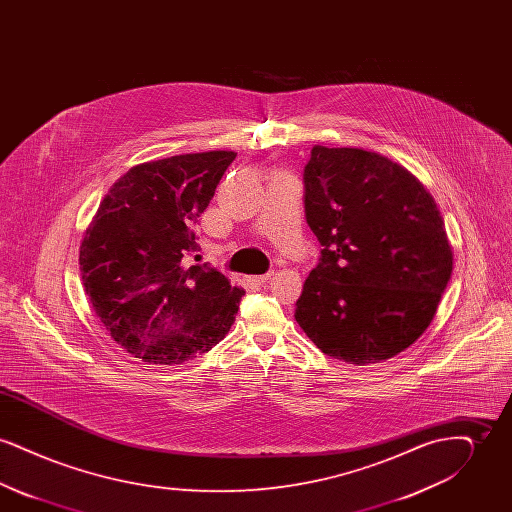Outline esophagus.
<instances>
[{"instance_id": "obj_1", "label": "esophagus", "mask_w": 512, "mask_h": 512, "mask_svg": "<svg viewBox=\"0 0 512 512\" xmlns=\"http://www.w3.org/2000/svg\"><path fill=\"white\" fill-rule=\"evenodd\" d=\"M274 276V272H267V274H263V276H251L249 280L253 282V284H259V286H263V284H267L268 280Z\"/></svg>"}]
</instances>
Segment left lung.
<instances>
[{
    "instance_id": "obj_1",
    "label": "left lung",
    "mask_w": 512,
    "mask_h": 512,
    "mask_svg": "<svg viewBox=\"0 0 512 512\" xmlns=\"http://www.w3.org/2000/svg\"><path fill=\"white\" fill-rule=\"evenodd\" d=\"M303 182L322 251L297 324L343 363L395 357L430 326L453 272L434 197L403 165L361 147H313Z\"/></svg>"
}]
</instances>
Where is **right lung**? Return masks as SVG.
I'll use <instances>...</instances> for the list:
<instances>
[{
	"label": "right lung",
	"instance_id": "right-lung-1",
	"mask_svg": "<svg viewBox=\"0 0 512 512\" xmlns=\"http://www.w3.org/2000/svg\"><path fill=\"white\" fill-rule=\"evenodd\" d=\"M234 151L182 153L132 167L99 203L80 244V274L111 338L146 365H182L217 345L244 290L217 268L184 265L190 230Z\"/></svg>",
	"mask_w": 512,
	"mask_h": 512
}]
</instances>
